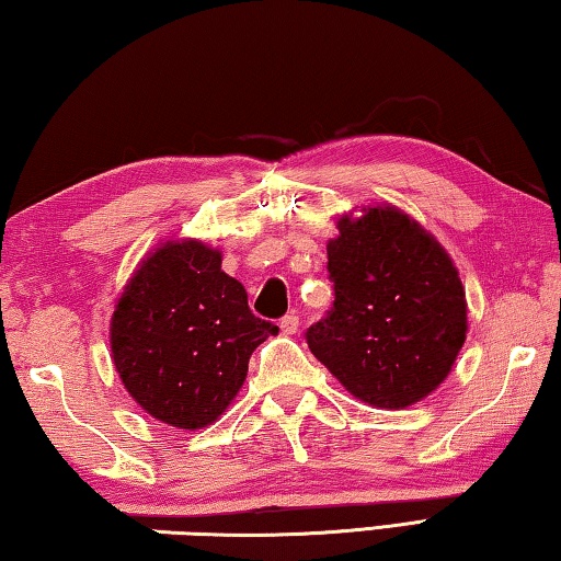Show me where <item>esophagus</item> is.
<instances>
[{"instance_id": "34e87169", "label": "esophagus", "mask_w": 561, "mask_h": 561, "mask_svg": "<svg viewBox=\"0 0 561 561\" xmlns=\"http://www.w3.org/2000/svg\"><path fill=\"white\" fill-rule=\"evenodd\" d=\"M279 329H282V334H287V336L297 334V331H299V317H297V314H287V317H282V321H279Z\"/></svg>"}]
</instances>
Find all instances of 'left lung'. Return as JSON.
I'll return each instance as SVG.
<instances>
[{
    "label": "left lung",
    "mask_w": 561,
    "mask_h": 561,
    "mask_svg": "<svg viewBox=\"0 0 561 561\" xmlns=\"http://www.w3.org/2000/svg\"><path fill=\"white\" fill-rule=\"evenodd\" d=\"M334 304L307 344L348 393L405 408L435 391L468 331L465 289L448 254L396 207L341 217L327 244Z\"/></svg>",
    "instance_id": "left-lung-1"
}]
</instances>
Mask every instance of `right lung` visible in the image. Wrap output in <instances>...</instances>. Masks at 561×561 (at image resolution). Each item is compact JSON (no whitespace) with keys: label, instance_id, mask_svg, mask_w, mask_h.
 <instances>
[{"label":"right lung","instance_id":"right-lung-1","mask_svg":"<svg viewBox=\"0 0 561 561\" xmlns=\"http://www.w3.org/2000/svg\"><path fill=\"white\" fill-rule=\"evenodd\" d=\"M203 242H168L133 274L111 319L113 364L136 403L195 431L217 421L247 376L252 351L277 334Z\"/></svg>","mask_w":561,"mask_h":561}]
</instances>
